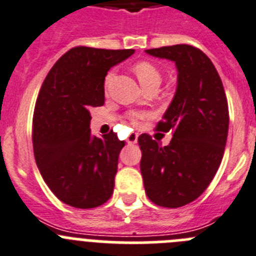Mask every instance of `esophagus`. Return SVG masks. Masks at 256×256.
Returning a JSON list of instances; mask_svg holds the SVG:
<instances>
[{
	"instance_id": "34e87169",
	"label": "esophagus",
	"mask_w": 256,
	"mask_h": 256,
	"mask_svg": "<svg viewBox=\"0 0 256 256\" xmlns=\"http://www.w3.org/2000/svg\"><path fill=\"white\" fill-rule=\"evenodd\" d=\"M138 142V134L131 132L128 138V144H135Z\"/></svg>"
}]
</instances>
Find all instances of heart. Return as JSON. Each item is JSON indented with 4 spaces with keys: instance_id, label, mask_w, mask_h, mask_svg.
Here are the masks:
<instances>
[{
    "instance_id": "1",
    "label": "heart",
    "mask_w": 256,
    "mask_h": 256,
    "mask_svg": "<svg viewBox=\"0 0 256 256\" xmlns=\"http://www.w3.org/2000/svg\"><path fill=\"white\" fill-rule=\"evenodd\" d=\"M134 72L139 79L140 84L142 85V88L148 86L150 84H160V79H162V75H160V71L158 70L156 65H153L152 62L148 61H140L136 62L134 65ZM112 78H114V71H110V72L106 75L104 79V89L108 88V85L111 82ZM150 117V114L146 111H131L128 114V118L132 125L138 126L140 125L142 121H144L145 118Z\"/></svg>"
}]
</instances>
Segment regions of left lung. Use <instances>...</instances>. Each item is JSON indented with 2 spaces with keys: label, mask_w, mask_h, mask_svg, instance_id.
<instances>
[{
  "label": "left lung",
  "mask_w": 256,
  "mask_h": 256,
  "mask_svg": "<svg viewBox=\"0 0 256 256\" xmlns=\"http://www.w3.org/2000/svg\"><path fill=\"white\" fill-rule=\"evenodd\" d=\"M176 64L177 90L156 130L174 138L162 146L148 134L139 136L145 192L160 206L194 202L218 171L228 134V103L222 80L202 50L190 44L146 50Z\"/></svg>",
  "instance_id": "8db88e82"
}]
</instances>
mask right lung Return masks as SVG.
I'll list each match as a JSON object with an SVG mask.
<instances>
[{"mask_svg": "<svg viewBox=\"0 0 256 256\" xmlns=\"http://www.w3.org/2000/svg\"><path fill=\"white\" fill-rule=\"evenodd\" d=\"M134 50L78 46L50 68L33 114V149L44 182L61 202L89 209L112 196L125 142L110 131L92 136L90 110L104 104L108 70Z\"/></svg>", "mask_w": 256, "mask_h": 256, "instance_id": "right-lung-1", "label": "right lung"}]
</instances>
